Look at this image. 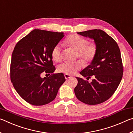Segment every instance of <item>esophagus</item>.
Listing matches in <instances>:
<instances>
[{"mask_svg":"<svg viewBox=\"0 0 133 133\" xmlns=\"http://www.w3.org/2000/svg\"><path fill=\"white\" fill-rule=\"evenodd\" d=\"M64 77H65V78H66V79L67 80V79H69V78H71V76H70V75H66V74H65V75H64Z\"/></svg>","mask_w":133,"mask_h":133,"instance_id":"1","label":"esophagus"}]
</instances>
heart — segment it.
Here are the masks:
<instances>
[{
    "label": "heart",
    "instance_id": "b5f03b06",
    "mask_svg": "<svg viewBox=\"0 0 133 133\" xmlns=\"http://www.w3.org/2000/svg\"><path fill=\"white\" fill-rule=\"evenodd\" d=\"M64 43L69 47L77 51V57L83 60L85 63H89L95 58L97 47L94 43H88V40L80 36L73 34L65 40ZM51 57L55 62L60 61L62 57L61 49L59 44L54 47L51 51ZM83 67L80 60L73 62H64L58 66V71L68 75L75 74Z\"/></svg>",
    "mask_w": 133,
    "mask_h": 133
}]
</instances>
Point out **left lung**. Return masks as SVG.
Masks as SVG:
<instances>
[{
	"instance_id": "1",
	"label": "left lung",
	"mask_w": 133,
	"mask_h": 133,
	"mask_svg": "<svg viewBox=\"0 0 133 133\" xmlns=\"http://www.w3.org/2000/svg\"><path fill=\"white\" fill-rule=\"evenodd\" d=\"M94 40L97 47L95 58L90 64L80 71V75L91 83L77 77L75 88L76 97L89 105L104 102L112 96L122 79L123 66L120 49L116 42L102 30L94 29L78 32Z\"/></svg>"
}]
</instances>
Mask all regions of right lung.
I'll return each instance as SVG.
<instances>
[{
    "instance_id": "add662e5",
    "label": "right lung",
    "mask_w": 133,
    "mask_h": 133,
    "mask_svg": "<svg viewBox=\"0 0 133 133\" xmlns=\"http://www.w3.org/2000/svg\"><path fill=\"white\" fill-rule=\"evenodd\" d=\"M64 33L35 29L19 40L13 51L10 79L21 97L34 105L48 104L65 82L62 73L54 74L51 51ZM43 72L51 74L41 77Z\"/></svg>"
}]
</instances>
